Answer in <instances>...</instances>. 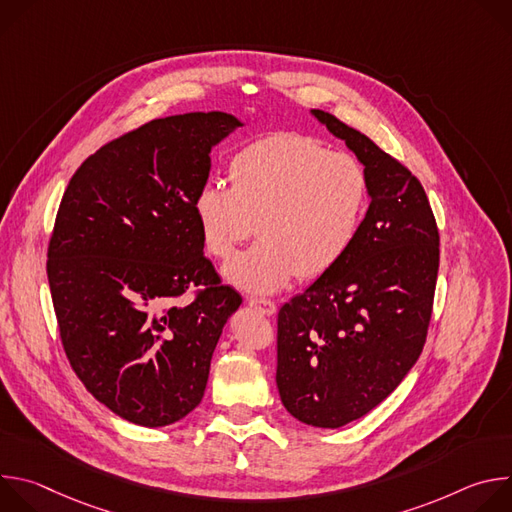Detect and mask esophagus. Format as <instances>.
<instances>
[{
  "mask_svg": "<svg viewBox=\"0 0 512 512\" xmlns=\"http://www.w3.org/2000/svg\"><path fill=\"white\" fill-rule=\"evenodd\" d=\"M249 306H251V308H255L257 312H261L263 316H273V314L277 312L275 302L265 300V298H251V300H249Z\"/></svg>",
  "mask_w": 512,
  "mask_h": 512,
  "instance_id": "obj_1",
  "label": "esophagus"
}]
</instances>
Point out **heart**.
<instances>
[{
    "mask_svg": "<svg viewBox=\"0 0 512 512\" xmlns=\"http://www.w3.org/2000/svg\"><path fill=\"white\" fill-rule=\"evenodd\" d=\"M229 182H204L194 214L218 259H231L257 225L261 241L225 267L231 283L257 294L328 273L352 247L369 202V176L352 154L291 131L245 145Z\"/></svg>",
    "mask_w": 512,
    "mask_h": 512,
    "instance_id": "obj_1",
    "label": "heart"
}]
</instances>
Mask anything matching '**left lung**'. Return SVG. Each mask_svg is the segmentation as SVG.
Returning a JSON list of instances; mask_svg holds the SVG:
<instances>
[{
    "label": "left lung",
    "instance_id": "8db88e82",
    "mask_svg": "<svg viewBox=\"0 0 512 512\" xmlns=\"http://www.w3.org/2000/svg\"><path fill=\"white\" fill-rule=\"evenodd\" d=\"M369 176L348 253L277 314V389L302 423L342 427L385 401L417 362L431 320L440 233L421 182L364 133L314 109Z\"/></svg>",
    "mask_w": 512,
    "mask_h": 512
}]
</instances>
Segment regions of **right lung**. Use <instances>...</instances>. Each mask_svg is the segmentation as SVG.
<instances>
[{"instance_id":"right-lung-1","label":"right lung","mask_w":512,"mask_h":512,"mask_svg":"<svg viewBox=\"0 0 512 512\" xmlns=\"http://www.w3.org/2000/svg\"><path fill=\"white\" fill-rule=\"evenodd\" d=\"M241 125L221 111L145 123L89 156L60 200L46 273L62 348L87 391L131 423L170 425L202 401L243 302L204 257L194 214L212 145Z\"/></svg>"}]
</instances>
